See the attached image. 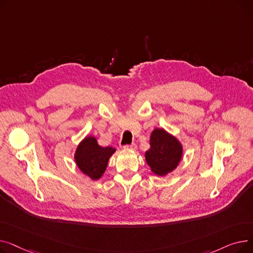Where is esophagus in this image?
I'll return each instance as SVG.
<instances>
[{
  "label": "esophagus",
  "mask_w": 253,
  "mask_h": 253,
  "mask_svg": "<svg viewBox=\"0 0 253 253\" xmlns=\"http://www.w3.org/2000/svg\"><path fill=\"white\" fill-rule=\"evenodd\" d=\"M125 150H131V151H135L136 150V144L132 143V144H126L124 145Z\"/></svg>",
  "instance_id": "1"
}]
</instances>
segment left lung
I'll use <instances>...</instances> for the list:
<instances>
[{"mask_svg": "<svg viewBox=\"0 0 253 253\" xmlns=\"http://www.w3.org/2000/svg\"><path fill=\"white\" fill-rule=\"evenodd\" d=\"M150 145V150L145 152V161L156 175H167L178 166L182 157V144L175 136L163 128H155Z\"/></svg>", "mask_w": 253, "mask_h": 253, "instance_id": "8db88e82", "label": "left lung"}]
</instances>
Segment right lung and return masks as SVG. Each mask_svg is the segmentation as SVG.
<instances>
[{"mask_svg":"<svg viewBox=\"0 0 253 253\" xmlns=\"http://www.w3.org/2000/svg\"><path fill=\"white\" fill-rule=\"evenodd\" d=\"M115 152L116 149L112 147H100L94 136H87L76 149L75 162L85 175L96 180L104 173L109 159Z\"/></svg>","mask_w":253,"mask_h":253,"instance_id":"1","label":"right lung"}]
</instances>
